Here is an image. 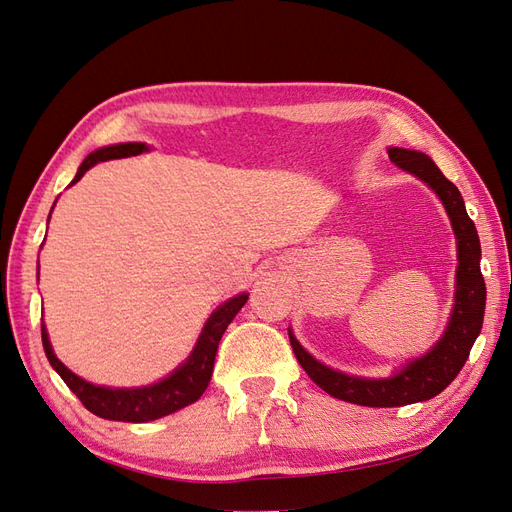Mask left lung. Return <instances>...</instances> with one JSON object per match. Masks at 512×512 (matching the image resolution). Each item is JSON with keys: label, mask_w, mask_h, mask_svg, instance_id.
Instances as JSON below:
<instances>
[{"label": "left lung", "mask_w": 512, "mask_h": 512, "mask_svg": "<svg viewBox=\"0 0 512 512\" xmlns=\"http://www.w3.org/2000/svg\"><path fill=\"white\" fill-rule=\"evenodd\" d=\"M390 160L407 173L428 183L443 200L458 238V276H456V306L445 335L426 356L415 358L403 371L388 380H365L333 371L318 363L299 346L289 331L291 348L299 365L310 375V380L339 401H348L365 407H401L418 401H428L443 392L462 371L472 344L483 327L485 314V280L481 274V242L477 227L466 213L464 198L441 170L422 151L401 147L388 149Z\"/></svg>", "instance_id": "8db88e82"}]
</instances>
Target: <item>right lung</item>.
<instances>
[{
  "label": "right lung",
  "instance_id": "obj_1",
  "mask_svg": "<svg viewBox=\"0 0 512 512\" xmlns=\"http://www.w3.org/2000/svg\"><path fill=\"white\" fill-rule=\"evenodd\" d=\"M145 149L147 147L143 143H122V145H111V147L92 151V154L78 168V175H75L71 183L80 181L86 170L97 162L137 156ZM246 299H249V295H238L230 301H225L221 308H217L213 316L208 318V323L204 325V331L198 339L192 356L187 358V363H183L173 375H168L166 380L147 388H105V386L88 384L86 380H82V377L71 373L59 358L54 356L44 325H42V344L50 365L63 377V382L69 386V390L75 396H78L82 405L90 413L113 422H149V420L164 418V415L175 413L200 399L208 382H211L215 354L221 342V335L225 333L227 325L232 323L238 310L246 304Z\"/></svg>",
  "mask_w": 512,
  "mask_h": 512
}]
</instances>
